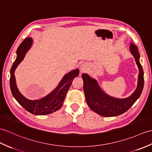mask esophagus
<instances>
[{"mask_svg": "<svg viewBox=\"0 0 152 152\" xmlns=\"http://www.w3.org/2000/svg\"><path fill=\"white\" fill-rule=\"evenodd\" d=\"M87 69V66L86 64H85V63H83V64L81 65L80 66V69L82 70V72H85L86 71V70Z\"/></svg>", "mask_w": 152, "mask_h": 152, "instance_id": "esophagus-1", "label": "esophagus"}]
</instances>
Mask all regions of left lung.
Masks as SVG:
<instances>
[{
  "label": "left lung",
  "mask_w": 152,
  "mask_h": 152,
  "mask_svg": "<svg viewBox=\"0 0 152 152\" xmlns=\"http://www.w3.org/2000/svg\"><path fill=\"white\" fill-rule=\"evenodd\" d=\"M129 50L135 58L139 70L137 89L129 96L124 98L113 97L102 89L96 80L87 74H82L83 92L88 106L96 113L102 116L111 117L124 113L132 106L142 92L144 71L139 61L140 54L138 48L131 43Z\"/></svg>",
  "instance_id": "obj_1"
}]
</instances>
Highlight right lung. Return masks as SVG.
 Wrapping results in <instances>:
<instances>
[{"instance_id":"right-lung-1","label":"right lung","mask_w":152,"mask_h":152,"mask_svg":"<svg viewBox=\"0 0 152 152\" xmlns=\"http://www.w3.org/2000/svg\"><path fill=\"white\" fill-rule=\"evenodd\" d=\"M33 43L32 38L26 37L17 50V58L10 70V86L12 93L19 104L30 113L35 115H45L58 111L61 107L65 98L73 79L79 75V69H74L66 73L55 89L50 93L37 100H29L21 94L17 88L15 70L23 61L26 52L30 50Z\"/></svg>"}]
</instances>
